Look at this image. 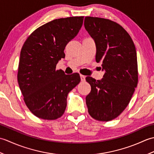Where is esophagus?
<instances>
[{
  "instance_id": "34e87169",
  "label": "esophagus",
  "mask_w": 154,
  "mask_h": 154,
  "mask_svg": "<svg viewBox=\"0 0 154 154\" xmlns=\"http://www.w3.org/2000/svg\"><path fill=\"white\" fill-rule=\"evenodd\" d=\"M80 77H81V81H85V76H84L83 75H80Z\"/></svg>"
}]
</instances>
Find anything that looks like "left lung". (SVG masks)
I'll use <instances>...</instances> for the list:
<instances>
[{
  "label": "left lung",
  "mask_w": 154,
  "mask_h": 154,
  "mask_svg": "<svg viewBox=\"0 0 154 154\" xmlns=\"http://www.w3.org/2000/svg\"><path fill=\"white\" fill-rule=\"evenodd\" d=\"M85 28L95 42L96 61L102 62L103 78L91 77V93L86 97L88 112L99 121H110L126 109L138 85L134 44L128 33L108 19L87 16Z\"/></svg>",
  "instance_id": "1"
}]
</instances>
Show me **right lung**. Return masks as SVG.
<instances>
[{"instance_id":"right-lung-1","label":"right lung","mask_w":154,"mask_h":154,"mask_svg":"<svg viewBox=\"0 0 154 154\" xmlns=\"http://www.w3.org/2000/svg\"><path fill=\"white\" fill-rule=\"evenodd\" d=\"M83 18L48 22L32 32L22 48L18 82L26 106L40 119L55 120L63 115L68 93L80 82L79 74L65 75L55 68L65 58V48L79 32Z\"/></svg>"}]
</instances>
